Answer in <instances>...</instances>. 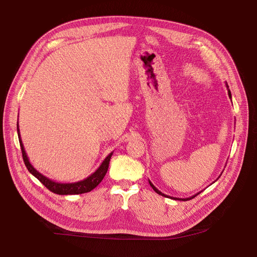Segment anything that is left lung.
Listing matches in <instances>:
<instances>
[{
	"mask_svg": "<svg viewBox=\"0 0 257 257\" xmlns=\"http://www.w3.org/2000/svg\"><path fill=\"white\" fill-rule=\"evenodd\" d=\"M226 88H227V90H228V96H229V98H231V93H230V91H229V89H228V84H227V82H226ZM222 175V174H221ZM217 179H219V178H217ZM217 179H216V180H217ZM215 180V181H216ZM149 183H150V185H151V188L155 191V192H157L158 194H159V195H162V196H164V197H168V198H173V199H176V200H190V199H192V198H194V197H195V196H197L198 195V194L200 193H197V194H195V195H193V196H191V197H188V198H177V197H170V196H167V195H165V194H163L161 191H159L157 188H155V186L152 184V182L149 180Z\"/></svg>",
	"mask_w": 257,
	"mask_h": 257,
	"instance_id": "8db88e82",
	"label": "left lung"
}]
</instances>
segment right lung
<instances>
[{
  "label": "right lung",
  "instance_id": "right-lung-1",
  "mask_svg": "<svg viewBox=\"0 0 257 257\" xmlns=\"http://www.w3.org/2000/svg\"><path fill=\"white\" fill-rule=\"evenodd\" d=\"M17 133H18V138H19V143H20V147H21V151H22L23 162H25L28 170L35 178H37L38 180H40L46 186V188H47L49 191L53 192L54 194H59V195H76V194L88 193V192L92 191L93 189H95L96 186L100 183V181L103 180L106 173H107L108 167H109V162H110L111 155L113 152L108 154L106 159L103 161L102 164L99 165V167L95 170V172L92 175H90L88 178L83 179V180L78 181V182H72V183L56 182L54 180H51V179L42 175L40 172H37V170L30 163L29 158H28V155L25 150V147H23L21 137H20L18 122H17Z\"/></svg>",
  "mask_w": 257,
  "mask_h": 257
}]
</instances>
